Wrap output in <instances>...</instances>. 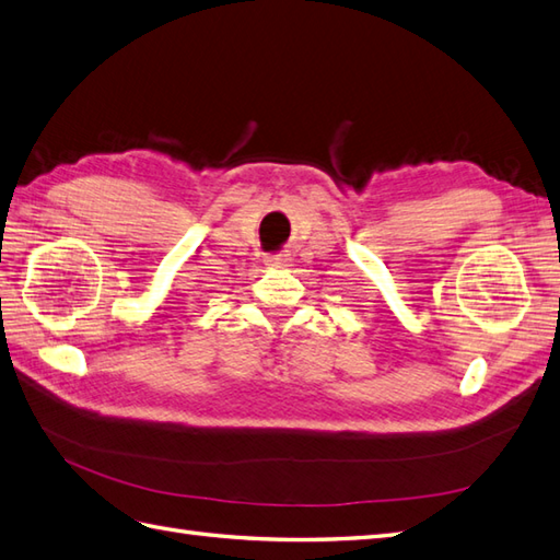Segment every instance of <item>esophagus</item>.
Listing matches in <instances>:
<instances>
[{
    "label": "esophagus",
    "instance_id": "esophagus-1",
    "mask_svg": "<svg viewBox=\"0 0 560 560\" xmlns=\"http://www.w3.org/2000/svg\"><path fill=\"white\" fill-rule=\"evenodd\" d=\"M265 262L269 265V267H279V269H285L289 267V262H291V257L285 255V253H279V255H269Z\"/></svg>",
    "mask_w": 560,
    "mask_h": 560
}]
</instances>
